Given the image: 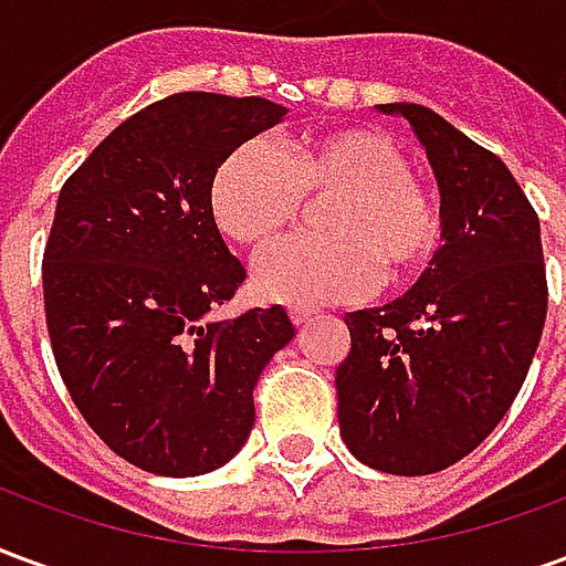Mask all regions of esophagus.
<instances>
[{
    "label": "esophagus",
    "mask_w": 566,
    "mask_h": 566,
    "mask_svg": "<svg viewBox=\"0 0 566 566\" xmlns=\"http://www.w3.org/2000/svg\"><path fill=\"white\" fill-rule=\"evenodd\" d=\"M318 312L315 308H306V306H294L291 308V321H294L296 327H303V324H308V321L315 318Z\"/></svg>",
    "instance_id": "1"
}]
</instances>
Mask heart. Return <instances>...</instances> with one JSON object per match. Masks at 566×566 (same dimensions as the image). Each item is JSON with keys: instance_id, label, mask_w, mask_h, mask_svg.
Here are the masks:
<instances>
[{"instance_id": "heart-1", "label": "heart", "mask_w": 566, "mask_h": 566, "mask_svg": "<svg viewBox=\"0 0 566 566\" xmlns=\"http://www.w3.org/2000/svg\"><path fill=\"white\" fill-rule=\"evenodd\" d=\"M332 197L324 235H291L260 254L254 284L287 306H327L421 272L442 242L437 197L409 172L381 133L327 129L279 150L266 139L235 145L209 185V209L227 239L260 248L287 230L303 197Z\"/></svg>"}]
</instances>
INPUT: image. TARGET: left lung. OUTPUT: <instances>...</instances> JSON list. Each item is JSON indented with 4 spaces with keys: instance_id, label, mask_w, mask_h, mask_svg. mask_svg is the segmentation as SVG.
Wrapping results in <instances>:
<instances>
[{
    "instance_id": "1",
    "label": "left lung",
    "mask_w": 566,
    "mask_h": 566,
    "mask_svg": "<svg viewBox=\"0 0 566 566\" xmlns=\"http://www.w3.org/2000/svg\"><path fill=\"white\" fill-rule=\"evenodd\" d=\"M421 142L439 187L442 248L403 296L348 312L336 369L339 433L394 475L467 458L522 391L548 306L539 218L506 163L416 103L379 105Z\"/></svg>"
}]
</instances>
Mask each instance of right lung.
<instances>
[{
	"label": "right lung",
	"mask_w": 566,
	"mask_h": 566,
	"mask_svg": "<svg viewBox=\"0 0 566 566\" xmlns=\"http://www.w3.org/2000/svg\"><path fill=\"white\" fill-rule=\"evenodd\" d=\"M284 105L175 93L96 145L60 190L42 284L60 376L108 449L157 475H202L245 446L254 385L294 339L282 306L233 321L245 266L209 209V185Z\"/></svg>",
	"instance_id": "right-lung-1"
}]
</instances>
